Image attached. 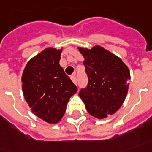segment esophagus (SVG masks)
<instances>
[{
  "instance_id": "1",
  "label": "esophagus",
  "mask_w": 152,
  "mask_h": 152,
  "mask_svg": "<svg viewBox=\"0 0 152 152\" xmlns=\"http://www.w3.org/2000/svg\"><path fill=\"white\" fill-rule=\"evenodd\" d=\"M71 79H72V80L73 81V83L75 85L77 84V80H76V77L75 76H72V77H71Z\"/></svg>"
}]
</instances>
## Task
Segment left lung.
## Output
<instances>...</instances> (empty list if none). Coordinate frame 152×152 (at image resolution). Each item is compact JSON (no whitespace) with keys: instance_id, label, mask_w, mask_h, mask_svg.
<instances>
[{"instance_id":"obj_1","label":"left lung","mask_w":152,"mask_h":152,"mask_svg":"<svg viewBox=\"0 0 152 152\" xmlns=\"http://www.w3.org/2000/svg\"><path fill=\"white\" fill-rule=\"evenodd\" d=\"M85 58L88 86L79 96L90 115L97 119L112 115L122 106L131 74L122 60L101 46L91 49L78 47Z\"/></svg>"}]
</instances>
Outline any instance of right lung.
Wrapping results in <instances>:
<instances>
[{"label": "right lung", "mask_w": 152, "mask_h": 152, "mask_svg": "<svg viewBox=\"0 0 152 152\" xmlns=\"http://www.w3.org/2000/svg\"><path fill=\"white\" fill-rule=\"evenodd\" d=\"M62 48H46L29 61L22 76V91L32 113L50 124H57L77 88L59 61Z\"/></svg>", "instance_id": "right-lung-1"}]
</instances>
